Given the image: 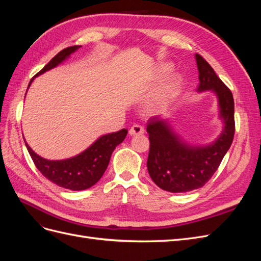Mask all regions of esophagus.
I'll return each instance as SVG.
<instances>
[{
	"instance_id": "34e87169",
	"label": "esophagus",
	"mask_w": 261,
	"mask_h": 261,
	"mask_svg": "<svg viewBox=\"0 0 261 261\" xmlns=\"http://www.w3.org/2000/svg\"><path fill=\"white\" fill-rule=\"evenodd\" d=\"M145 133V129L141 125L138 124H134L132 127L129 128V135L134 136V135H141V134Z\"/></svg>"
}]
</instances>
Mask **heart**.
<instances>
[{
    "mask_svg": "<svg viewBox=\"0 0 261 261\" xmlns=\"http://www.w3.org/2000/svg\"><path fill=\"white\" fill-rule=\"evenodd\" d=\"M168 69H169L168 66H165L163 68L164 72H167ZM178 85H179V83H178V80H177L176 77L170 78L169 82L164 85L163 89L161 90V92L159 94V97H158L156 105L158 106H161V105L165 103V102H167L170 98H172L173 96H174V94L176 93L177 88H178Z\"/></svg>",
    "mask_w": 261,
    "mask_h": 261,
    "instance_id": "1",
    "label": "heart"
}]
</instances>
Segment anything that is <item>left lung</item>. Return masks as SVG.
<instances>
[{
    "label": "left lung",
    "mask_w": 261,
    "mask_h": 261,
    "mask_svg": "<svg viewBox=\"0 0 261 261\" xmlns=\"http://www.w3.org/2000/svg\"><path fill=\"white\" fill-rule=\"evenodd\" d=\"M196 61L199 72L198 90L211 89L217 93L220 114L225 126L221 136L212 145L191 147L172 133L167 121L149 118V175L160 188L171 193L191 192L206 184L218 170L234 138L233 94L198 53L196 54Z\"/></svg>",
    "instance_id": "left-lung-1"
}]
</instances>
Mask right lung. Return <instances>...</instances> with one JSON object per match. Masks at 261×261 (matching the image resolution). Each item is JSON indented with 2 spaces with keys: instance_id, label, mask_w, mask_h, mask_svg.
Returning a JSON list of instances; mask_svg holds the SVG:
<instances>
[{
  "instance_id": "obj_1",
  "label": "right lung",
  "mask_w": 261,
  "mask_h": 261,
  "mask_svg": "<svg viewBox=\"0 0 261 261\" xmlns=\"http://www.w3.org/2000/svg\"><path fill=\"white\" fill-rule=\"evenodd\" d=\"M78 48H81V45L68 46L59 52L40 72L35 75V77L58 66ZM33 80L30 81L28 87ZM126 135H127L126 128L108 134V135L100 137L96 143H93L81 154L60 161L43 159L31 150L26 141L25 144L36 168L41 172L45 178L63 188L72 189V191H83V189H87L96 184L103 175L113 150L117 145L122 143Z\"/></svg>"
}]
</instances>
